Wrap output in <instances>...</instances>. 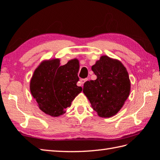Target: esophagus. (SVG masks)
Instances as JSON below:
<instances>
[{
	"instance_id": "esophagus-1",
	"label": "esophagus",
	"mask_w": 160,
	"mask_h": 160,
	"mask_svg": "<svg viewBox=\"0 0 160 160\" xmlns=\"http://www.w3.org/2000/svg\"><path fill=\"white\" fill-rule=\"evenodd\" d=\"M88 78H85V79H80V83L82 84V85H83V84L85 83V82H86V81H88Z\"/></svg>"
}]
</instances>
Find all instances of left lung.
<instances>
[{
	"mask_svg": "<svg viewBox=\"0 0 160 160\" xmlns=\"http://www.w3.org/2000/svg\"><path fill=\"white\" fill-rule=\"evenodd\" d=\"M95 80L84 83L83 93L92 107L102 118L116 115L129 96L131 81L125 66L120 61L102 56L92 66Z\"/></svg>",
	"mask_w": 160,
	"mask_h": 160,
	"instance_id": "obj_1",
	"label": "left lung"
}]
</instances>
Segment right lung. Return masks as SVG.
Listing matches in <instances>:
<instances>
[{
    "label": "right lung",
    "instance_id": "1",
    "mask_svg": "<svg viewBox=\"0 0 160 160\" xmlns=\"http://www.w3.org/2000/svg\"><path fill=\"white\" fill-rule=\"evenodd\" d=\"M79 62L72 59L60 66L58 58L43 61L30 80V92L38 107L52 117L63 115L75 97L82 90L77 86Z\"/></svg>",
    "mask_w": 160,
    "mask_h": 160
}]
</instances>
